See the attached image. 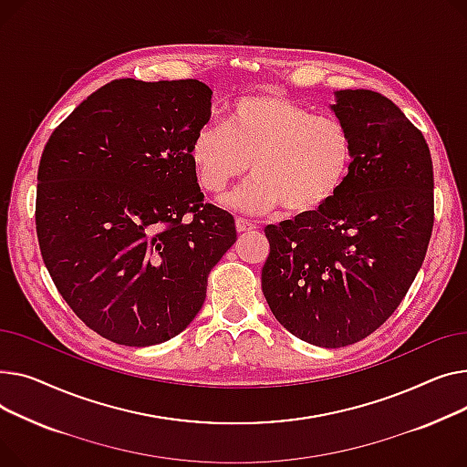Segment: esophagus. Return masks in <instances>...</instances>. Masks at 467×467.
<instances>
[{
	"label": "esophagus",
	"instance_id": "34e87169",
	"mask_svg": "<svg viewBox=\"0 0 467 467\" xmlns=\"http://www.w3.org/2000/svg\"><path fill=\"white\" fill-rule=\"evenodd\" d=\"M235 228H237V232L239 234H244V232H253V230H256L258 226L254 224V223H251V221H246V218H235Z\"/></svg>",
	"mask_w": 467,
	"mask_h": 467
}]
</instances>
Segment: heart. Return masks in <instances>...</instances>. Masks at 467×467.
Instances as JSON below:
<instances>
[{
	"mask_svg": "<svg viewBox=\"0 0 467 467\" xmlns=\"http://www.w3.org/2000/svg\"><path fill=\"white\" fill-rule=\"evenodd\" d=\"M348 128L281 94L241 96L228 107L226 126L205 124L188 156L200 188L221 194L246 170L254 177L232 196L243 211L285 209L288 216L322 213L341 194L354 163Z\"/></svg>",
	"mask_w": 467,
	"mask_h": 467,
	"instance_id": "obj_1",
	"label": "heart"
}]
</instances>
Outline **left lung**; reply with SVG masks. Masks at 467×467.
Here are the masks:
<instances>
[{"instance_id": "8db88e82", "label": "left lung", "mask_w": 467, "mask_h": 467, "mask_svg": "<svg viewBox=\"0 0 467 467\" xmlns=\"http://www.w3.org/2000/svg\"><path fill=\"white\" fill-rule=\"evenodd\" d=\"M356 154L341 194L322 213L265 226L262 290L290 334L317 347L358 343L398 309L433 228V166L422 131L371 90L332 105Z\"/></svg>"}]
</instances>
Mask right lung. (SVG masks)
I'll use <instances>...</instances> for the list:
<instances>
[{"instance_id": "add662e5", "label": "right lung", "mask_w": 467, "mask_h": 467, "mask_svg": "<svg viewBox=\"0 0 467 467\" xmlns=\"http://www.w3.org/2000/svg\"><path fill=\"white\" fill-rule=\"evenodd\" d=\"M211 96L196 78H119L45 145L41 256L66 304L109 341L149 347L179 336L235 243L234 216L205 203L188 156Z\"/></svg>"}]
</instances>
